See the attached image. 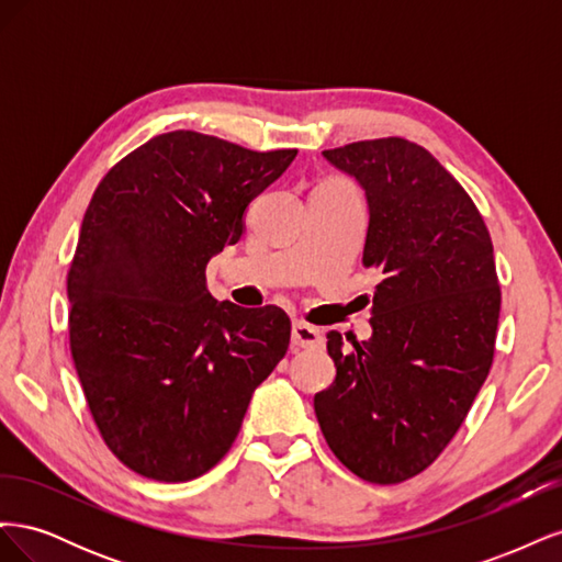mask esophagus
<instances>
[{"mask_svg":"<svg viewBox=\"0 0 562 562\" xmlns=\"http://www.w3.org/2000/svg\"><path fill=\"white\" fill-rule=\"evenodd\" d=\"M291 342L297 349H316L321 345V330L304 321H295L291 330Z\"/></svg>","mask_w":562,"mask_h":562,"instance_id":"34e87169","label":"esophagus"}]
</instances>
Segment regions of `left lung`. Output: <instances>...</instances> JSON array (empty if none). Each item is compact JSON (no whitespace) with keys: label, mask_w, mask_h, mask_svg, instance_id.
<instances>
[{"label":"left lung","mask_w":562,"mask_h":562,"mask_svg":"<svg viewBox=\"0 0 562 562\" xmlns=\"http://www.w3.org/2000/svg\"><path fill=\"white\" fill-rule=\"evenodd\" d=\"M366 190L363 265L382 271L372 337L328 333L335 382L314 396L326 443L378 485L422 473L462 427L495 356L502 291L490 232L427 149L405 138L323 151Z\"/></svg>","instance_id":"left-lung-1"}]
</instances>
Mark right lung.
<instances>
[{
    "instance_id": "right-lung-1",
    "label": "right lung",
    "mask_w": 562,
    "mask_h": 562,
    "mask_svg": "<svg viewBox=\"0 0 562 562\" xmlns=\"http://www.w3.org/2000/svg\"><path fill=\"white\" fill-rule=\"evenodd\" d=\"M295 155L171 131L95 187L67 271L70 351L105 446L145 479L211 471L288 351L285 312L213 300L206 265Z\"/></svg>"
}]
</instances>
